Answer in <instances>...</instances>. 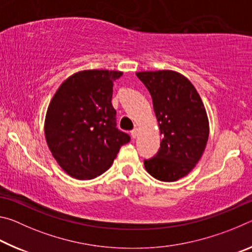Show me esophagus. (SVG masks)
<instances>
[{
	"mask_svg": "<svg viewBox=\"0 0 252 252\" xmlns=\"http://www.w3.org/2000/svg\"><path fill=\"white\" fill-rule=\"evenodd\" d=\"M138 131H139L138 127H134V129L131 131V136H132V138L135 139L136 136H138Z\"/></svg>",
	"mask_w": 252,
	"mask_h": 252,
	"instance_id": "34e87169",
	"label": "esophagus"
}]
</instances>
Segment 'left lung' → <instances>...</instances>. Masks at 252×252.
Listing matches in <instances>:
<instances>
[{"label": "left lung", "mask_w": 252, "mask_h": 252, "mask_svg": "<svg viewBox=\"0 0 252 252\" xmlns=\"http://www.w3.org/2000/svg\"><path fill=\"white\" fill-rule=\"evenodd\" d=\"M150 92L162 141L144 168L161 181L187 176L201 158L209 136L206 109L192 83L174 71L138 72Z\"/></svg>", "instance_id": "obj_1"}]
</instances>
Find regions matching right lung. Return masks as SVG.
<instances>
[{"label":"right lung","instance_id":"obj_1","mask_svg":"<svg viewBox=\"0 0 252 252\" xmlns=\"http://www.w3.org/2000/svg\"><path fill=\"white\" fill-rule=\"evenodd\" d=\"M122 72L87 70L58 89L45 117L50 151L69 176L90 180L105 172L130 135L117 127L113 82Z\"/></svg>","mask_w":252,"mask_h":252}]
</instances>
